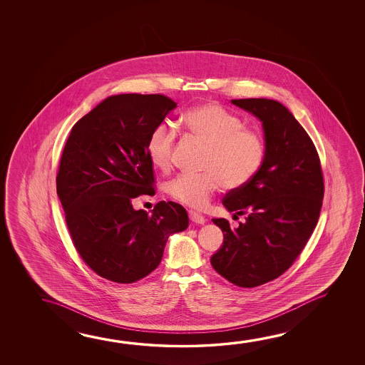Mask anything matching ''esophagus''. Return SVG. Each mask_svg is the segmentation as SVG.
<instances>
[{
  "label": "esophagus",
  "mask_w": 365,
  "mask_h": 365,
  "mask_svg": "<svg viewBox=\"0 0 365 365\" xmlns=\"http://www.w3.org/2000/svg\"><path fill=\"white\" fill-rule=\"evenodd\" d=\"M188 216H190V220H191L192 222H195V224H205V222H206L205 216L198 214L196 211L190 210V211H188Z\"/></svg>",
  "instance_id": "esophagus-1"
}]
</instances>
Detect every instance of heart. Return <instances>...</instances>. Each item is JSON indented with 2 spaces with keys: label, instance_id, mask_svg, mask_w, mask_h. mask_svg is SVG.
<instances>
[{
  "label": "heart",
  "instance_id": "1",
  "mask_svg": "<svg viewBox=\"0 0 365 365\" xmlns=\"http://www.w3.org/2000/svg\"><path fill=\"white\" fill-rule=\"evenodd\" d=\"M187 128L209 145L203 173H180L168 183L167 191L175 201L202 209L222 185L240 190L261 170L266 159V138L257 128L245 127L238 114L217 103H205L183 115ZM177 130L172 123L155 125L148 140L150 162L168 169L173 162Z\"/></svg>",
  "mask_w": 365,
  "mask_h": 365
}]
</instances>
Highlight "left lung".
<instances>
[{
    "label": "left lung",
    "mask_w": 365,
    "mask_h": 365,
    "mask_svg": "<svg viewBox=\"0 0 365 365\" xmlns=\"http://www.w3.org/2000/svg\"><path fill=\"white\" fill-rule=\"evenodd\" d=\"M262 122L266 159L251 183L227 192L222 205L245 222L212 219L224 243L211 257L217 274L240 287L282 275L303 251L322 207V168L316 146L287 107L272 99H233Z\"/></svg>",
    "instance_id": "obj_1"
}]
</instances>
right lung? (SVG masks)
Returning <instances> with one entry per match:
<instances>
[{
  "mask_svg": "<svg viewBox=\"0 0 365 365\" xmlns=\"http://www.w3.org/2000/svg\"><path fill=\"white\" fill-rule=\"evenodd\" d=\"M177 107L162 94L108 96L72 127L56 178L67 227L80 257L118 284L159 266L169 235L188 227L180 203L160 201L151 214L133 198L155 195L148 140Z\"/></svg>",
  "mask_w": 365,
  "mask_h": 365,
  "instance_id": "1",
  "label": "right lung"
}]
</instances>
